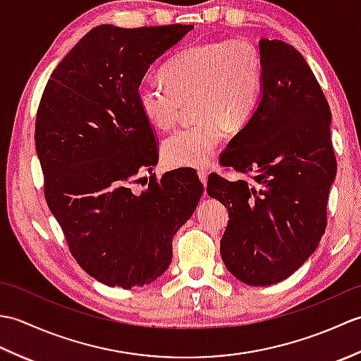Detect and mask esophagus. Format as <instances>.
<instances>
[{"instance_id":"1","label":"esophagus","mask_w":361,"mask_h":361,"mask_svg":"<svg viewBox=\"0 0 361 361\" xmlns=\"http://www.w3.org/2000/svg\"><path fill=\"white\" fill-rule=\"evenodd\" d=\"M198 178H200V181L203 183V186L206 188V183H208V172H204V171L198 172Z\"/></svg>"}]
</instances>
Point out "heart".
Segmentation results:
<instances>
[{
  "mask_svg": "<svg viewBox=\"0 0 361 361\" xmlns=\"http://www.w3.org/2000/svg\"><path fill=\"white\" fill-rule=\"evenodd\" d=\"M158 83H141L136 104L144 119L172 130L188 105L197 119L163 142L161 153L172 167H206L226 130L237 133L257 111L264 91V59L257 46L233 38L190 46L161 68Z\"/></svg>",
  "mask_w": 361,
  "mask_h": 361,
  "instance_id": "obj_1",
  "label": "heart"
}]
</instances>
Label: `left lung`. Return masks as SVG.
Returning <instances> with one entry per match:
<instances>
[{
  "instance_id": "left-lung-1",
  "label": "left lung",
  "mask_w": 361,
  "mask_h": 361,
  "mask_svg": "<svg viewBox=\"0 0 361 361\" xmlns=\"http://www.w3.org/2000/svg\"><path fill=\"white\" fill-rule=\"evenodd\" d=\"M264 91L257 111L221 152L220 163L250 180L212 173L208 192L228 208L220 240L228 271L247 286H271L293 274L326 231L336 175L332 114L301 52L262 38Z\"/></svg>"
}]
</instances>
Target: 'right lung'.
Segmentation results:
<instances>
[{"label":"right lung","instance_id":"right-lung-1","mask_svg":"<svg viewBox=\"0 0 361 361\" xmlns=\"http://www.w3.org/2000/svg\"><path fill=\"white\" fill-rule=\"evenodd\" d=\"M192 29H91L54 70L38 105L46 203L78 264L109 287L159 278L172 262L173 235L203 194L192 171L152 173L157 140L136 104L150 65ZM144 170L149 185L136 191Z\"/></svg>","mask_w":361,"mask_h":361}]
</instances>
